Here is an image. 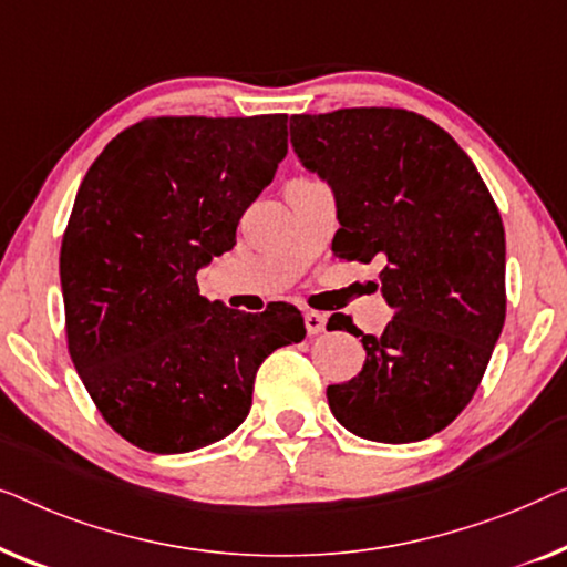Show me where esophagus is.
<instances>
[{
	"instance_id": "esophagus-1",
	"label": "esophagus",
	"mask_w": 567,
	"mask_h": 567,
	"mask_svg": "<svg viewBox=\"0 0 567 567\" xmlns=\"http://www.w3.org/2000/svg\"><path fill=\"white\" fill-rule=\"evenodd\" d=\"M302 321H306L308 337H318V333L326 331V321H329V318H326V313H318V310H306V313H302Z\"/></svg>"
}]
</instances>
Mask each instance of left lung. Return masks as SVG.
<instances>
[{
	"label": "left lung",
	"mask_w": 567,
	"mask_h": 567,
	"mask_svg": "<svg viewBox=\"0 0 567 567\" xmlns=\"http://www.w3.org/2000/svg\"><path fill=\"white\" fill-rule=\"evenodd\" d=\"M302 164L337 195L339 259H382L393 321L362 337L357 378L329 385L331 413L362 440H426L460 416L481 385L506 321V236L470 156L429 117L401 107L292 115Z\"/></svg>",
	"instance_id": "1"
}]
</instances>
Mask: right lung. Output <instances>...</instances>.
<instances>
[{
	"label": "right lung",
	"mask_w": 567,
	"mask_h": 567,
	"mask_svg": "<svg viewBox=\"0 0 567 567\" xmlns=\"http://www.w3.org/2000/svg\"><path fill=\"white\" fill-rule=\"evenodd\" d=\"M285 154L287 115L143 117L79 185L61 241L69 354L102 419L141 450L228 436L259 364L306 339L295 306L241 313L197 287Z\"/></svg>",
	"instance_id": "obj_1"
}]
</instances>
